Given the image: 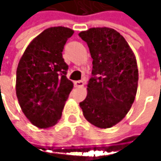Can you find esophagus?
<instances>
[{
	"label": "esophagus",
	"mask_w": 161,
	"mask_h": 161,
	"mask_svg": "<svg viewBox=\"0 0 161 161\" xmlns=\"http://www.w3.org/2000/svg\"><path fill=\"white\" fill-rule=\"evenodd\" d=\"M74 84H75V87H82V86H84V82L82 80L75 81Z\"/></svg>",
	"instance_id": "34e87169"
}]
</instances>
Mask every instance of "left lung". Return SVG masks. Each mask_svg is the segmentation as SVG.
I'll return each mask as SVG.
<instances>
[{"label":"left lung","instance_id":"1","mask_svg":"<svg viewBox=\"0 0 161 161\" xmlns=\"http://www.w3.org/2000/svg\"><path fill=\"white\" fill-rule=\"evenodd\" d=\"M79 36L93 58V76L79 105L90 124L108 129L126 116L134 102L139 79L136 58L125 38L114 29L90 28Z\"/></svg>","mask_w":161,"mask_h":161}]
</instances>
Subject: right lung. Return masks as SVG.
I'll return each mask as SVG.
<instances>
[{"label":"right lung","instance_id":"right-lung-1","mask_svg":"<svg viewBox=\"0 0 161 161\" xmlns=\"http://www.w3.org/2000/svg\"><path fill=\"white\" fill-rule=\"evenodd\" d=\"M74 31L51 27L27 47L16 69V93L20 108L31 124L47 129L60 119L74 84L66 77L64 46Z\"/></svg>","mask_w":161,"mask_h":161}]
</instances>
